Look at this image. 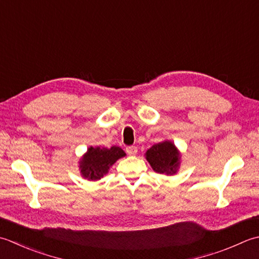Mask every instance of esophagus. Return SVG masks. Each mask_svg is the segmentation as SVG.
I'll return each mask as SVG.
<instances>
[{
    "label": "esophagus",
    "instance_id": "34e87169",
    "mask_svg": "<svg viewBox=\"0 0 259 259\" xmlns=\"http://www.w3.org/2000/svg\"><path fill=\"white\" fill-rule=\"evenodd\" d=\"M125 151H126V154L128 155H136L137 154V147L136 146H128L125 148Z\"/></svg>",
    "mask_w": 259,
    "mask_h": 259
}]
</instances>
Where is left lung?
Masks as SVG:
<instances>
[{
    "label": "left lung",
    "instance_id": "left-lung-1",
    "mask_svg": "<svg viewBox=\"0 0 259 259\" xmlns=\"http://www.w3.org/2000/svg\"><path fill=\"white\" fill-rule=\"evenodd\" d=\"M146 158L156 173L175 174L180 165V154L174 144L163 141L147 150Z\"/></svg>",
    "mask_w": 259,
    "mask_h": 259
}]
</instances>
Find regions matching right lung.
Listing matches in <instances>:
<instances>
[{"mask_svg": "<svg viewBox=\"0 0 259 259\" xmlns=\"http://www.w3.org/2000/svg\"><path fill=\"white\" fill-rule=\"evenodd\" d=\"M124 155V151L116 146L111 147L109 149L91 147L79 163L80 173L85 179L91 181L100 180L108 173L110 166H112L116 160Z\"/></svg>", "mask_w": 259, "mask_h": 259, "instance_id": "right-lung-1", "label": "right lung"}]
</instances>
